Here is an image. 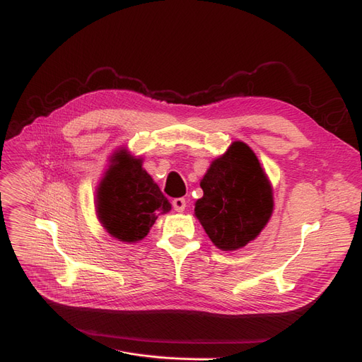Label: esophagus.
Instances as JSON below:
<instances>
[{
  "label": "esophagus",
  "mask_w": 362,
  "mask_h": 362,
  "mask_svg": "<svg viewBox=\"0 0 362 362\" xmlns=\"http://www.w3.org/2000/svg\"><path fill=\"white\" fill-rule=\"evenodd\" d=\"M173 208H174L175 212H183L185 208H187V200H185L183 197L174 199V200H173Z\"/></svg>",
  "instance_id": "34e87169"
}]
</instances>
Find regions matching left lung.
Listing matches in <instances>:
<instances>
[{
	"mask_svg": "<svg viewBox=\"0 0 362 362\" xmlns=\"http://www.w3.org/2000/svg\"><path fill=\"white\" fill-rule=\"evenodd\" d=\"M194 215L215 247L232 252L256 240L270 221L273 187L255 151L241 141L212 160Z\"/></svg>",
	"mask_w": 362,
	"mask_h": 362,
	"instance_id": "left-lung-1",
	"label": "left lung"
}]
</instances>
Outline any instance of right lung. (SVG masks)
Returning <instances> with one entry per match:
<instances>
[{
	"mask_svg": "<svg viewBox=\"0 0 362 362\" xmlns=\"http://www.w3.org/2000/svg\"><path fill=\"white\" fill-rule=\"evenodd\" d=\"M170 211L171 203L142 168V159L124 147L113 153L95 191L97 218L112 238L135 244L148 235L158 215Z\"/></svg>",
	"mask_w": 362,
	"mask_h": 362,
	"instance_id": "right-lung-1",
	"label": "right lung"
}]
</instances>
